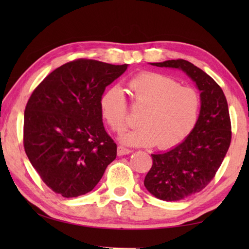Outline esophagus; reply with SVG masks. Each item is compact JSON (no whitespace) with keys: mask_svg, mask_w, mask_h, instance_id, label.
<instances>
[{"mask_svg":"<svg viewBox=\"0 0 249 249\" xmlns=\"http://www.w3.org/2000/svg\"><path fill=\"white\" fill-rule=\"evenodd\" d=\"M130 153H131V150L126 149V147L122 146V145H119V146H118V155H119V156L127 155V154H130Z\"/></svg>","mask_w":249,"mask_h":249,"instance_id":"obj_1","label":"esophagus"}]
</instances>
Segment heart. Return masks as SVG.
<instances>
[{
    "mask_svg": "<svg viewBox=\"0 0 249 249\" xmlns=\"http://www.w3.org/2000/svg\"><path fill=\"white\" fill-rule=\"evenodd\" d=\"M133 105L142 110L141 126L125 130L120 139L133 146L168 149L183 141L198 120L200 96L189 87L179 86L171 77L144 71L128 81ZM99 109L103 119L113 131H121L128 120V104L123 89L113 86L102 94Z\"/></svg>",
    "mask_w": 249,
    "mask_h": 249,
    "instance_id": "obj_1",
    "label": "heart"
}]
</instances>
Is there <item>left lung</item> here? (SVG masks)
<instances>
[{
    "instance_id": "obj_1",
    "label": "left lung",
    "mask_w": 249,
    "mask_h": 249,
    "mask_svg": "<svg viewBox=\"0 0 249 249\" xmlns=\"http://www.w3.org/2000/svg\"><path fill=\"white\" fill-rule=\"evenodd\" d=\"M183 71L200 91L198 120L181 143L152 154L153 165L144 186L156 198L178 201L202 190L214 178L231 142L228 103L223 89L199 67L182 59L151 63Z\"/></svg>"
}]
</instances>
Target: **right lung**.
<instances>
[{
	"mask_svg": "<svg viewBox=\"0 0 249 249\" xmlns=\"http://www.w3.org/2000/svg\"><path fill=\"white\" fill-rule=\"evenodd\" d=\"M127 66L75 60L49 73L32 93L24 111V150L54 193L86 195L115 160L116 144L105 130L99 100Z\"/></svg>",
	"mask_w": 249,
	"mask_h": 249,
	"instance_id": "1",
	"label": "right lung"
}]
</instances>
